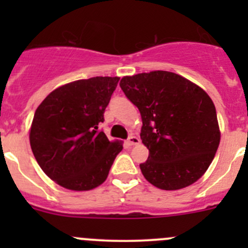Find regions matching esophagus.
<instances>
[{
    "label": "esophagus",
    "mask_w": 248,
    "mask_h": 248,
    "mask_svg": "<svg viewBox=\"0 0 248 248\" xmlns=\"http://www.w3.org/2000/svg\"><path fill=\"white\" fill-rule=\"evenodd\" d=\"M139 142H140V140L137 138V137L131 136L128 139H127L126 145H127V146H133V145H138Z\"/></svg>",
    "instance_id": "esophagus-1"
}]
</instances>
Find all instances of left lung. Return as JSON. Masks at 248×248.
Listing matches in <instances>:
<instances>
[{
    "instance_id": "left-lung-1",
    "label": "left lung",
    "mask_w": 248,
    "mask_h": 248,
    "mask_svg": "<svg viewBox=\"0 0 248 248\" xmlns=\"http://www.w3.org/2000/svg\"><path fill=\"white\" fill-rule=\"evenodd\" d=\"M120 86L141 115L140 138L149 149L147 161L140 164L145 179L166 191L201 179L221 139L209 94L186 78L166 71L124 77Z\"/></svg>"
}]
</instances>
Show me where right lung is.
I'll return each instance as SVG.
<instances>
[{
    "label": "right lung",
    "mask_w": 248,
    "mask_h": 248,
    "mask_svg": "<svg viewBox=\"0 0 248 248\" xmlns=\"http://www.w3.org/2000/svg\"><path fill=\"white\" fill-rule=\"evenodd\" d=\"M120 78L77 80L47 94L34 112L30 144L47 176L72 191H89L103 184L120 141H109L98 126Z\"/></svg>",
    "instance_id": "1"
}]
</instances>
